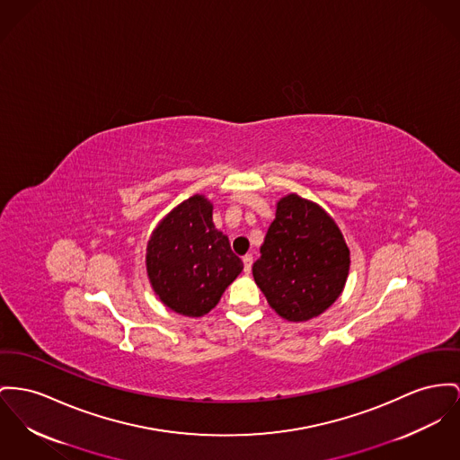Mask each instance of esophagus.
<instances>
[{"instance_id":"obj_1","label":"esophagus","mask_w":460,"mask_h":460,"mask_svg":"<svg viewBox=\"0 0 460 460\" xmlns=\"http://www.w3.org/2000/svg\"><path fill=\"white\" fill-rule=\"evenodd\" d=\"M243 261H244V272L245 274H249V272H251V267H252V254H245L244 258H243Z\"/></svg>"}]
</instances>
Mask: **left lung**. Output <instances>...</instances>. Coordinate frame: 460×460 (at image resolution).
I'll return each mask as SVG.
<instances>
[{
  "label": "left lung",
  "instance_id": "left-lung-1",
  "mask_svg": "<svg viewBox=\"0 0 460 460\" xmlns=\"http://www.w3.org/2000/svg\"><path fill=\"white\" fill-rule=\"evenodd\" d=\"M252 263V277L269 305L291 323L321 315L340 298L350 251L335 219L296 193L279 199L276 219Z\"/></svg>",
  "mask_w": 460,
  "mask_h": 460
}]
</instances>
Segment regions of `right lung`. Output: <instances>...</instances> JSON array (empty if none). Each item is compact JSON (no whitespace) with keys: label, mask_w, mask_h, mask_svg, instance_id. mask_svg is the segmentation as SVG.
<instances>
[{"label":"right lung","mask_w":460,"mask_h":460,"mask_svg":"<svg viewBox=\"0 0 460 460\" xmlns=\"http://www.w3.org/2000/svg\"><path fill=\"white\" fill-rule=\"evenodd\" d=\"M243 269L228 237L213 223V202L200 193L164 216L146 244L155 295L186 317L211 312Z\"/></svg>","instance_id":"1"}]
</instances>
